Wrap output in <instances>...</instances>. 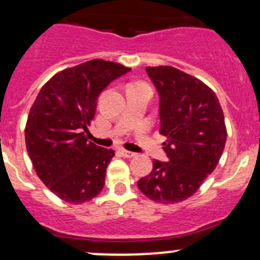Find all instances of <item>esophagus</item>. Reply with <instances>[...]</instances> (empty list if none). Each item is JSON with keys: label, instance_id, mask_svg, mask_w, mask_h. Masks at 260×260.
Wrapping results in <instances>:
<instances>
[{"label": "esophagus", "instance_id": "esophagus-1", "mask_svg": "<svg viewBox=\"0 0 260 260\" xmlns=\"http://www.w3.org/2000/svg\"><path fill=\"white\" fill-rule=\"evenodd\" d=\"M120 153H122L124 157H127V158H132V157L136 156L135 152L127 151V149H122V151H120Z\"/></svg>", "mask_w": 260, "mask_h": 260}]
</instances>
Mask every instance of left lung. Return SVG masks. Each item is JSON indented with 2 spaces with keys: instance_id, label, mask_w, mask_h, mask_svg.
Returning a JSON list of instances; mask_svg holds the SVG:
<instances>
[{
  "instance_id": "1",
  "label": "left lung",
  "mask_w": 260,
  "mask_h": 260,
  "mask_svg": "<svg viewBox=\"0 0 260 260\" xmlns=\"http://www.w3.org/2000/svg\"><path fill=\"white\" fill-rule=\"evenodd\" d=\"M159 95V133L167 138L169 162L153 159L151 174L138 188L158 204L192 196L215 170L226 142L219 99L206 84L172 67L146 68Z\"/></svg>"
}]
</instances>
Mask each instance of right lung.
<instances>
[{"mask_svg": "<svg viewBox=\"0 0 260 260\" xmlns=\"http://www.w3.org/2000/svg\"><path fill=\"white\" fill-rule=\"evenodd\" d=\"M131 68L102 59L57 73L41 88L25 128L27 153L39 179L57 198L83 204L95 198L106 181L113 149L86 140L98 96Z\"/></svg>", "mask_w": 260, "mask_h": 260, "instance_id": "1", "label": "right lung"}]
</instances>
